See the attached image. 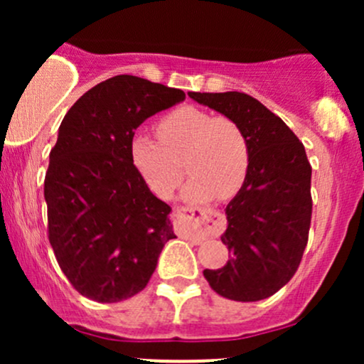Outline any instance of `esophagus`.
I'll return each mask as SVG.
<instances>
[{"instance_id":"esophagus-1","label":"esophagus","mask_w":364,"mask_h":364,"mask_svg":"<svg viewBox=\"0 0 364 364\" xmlns=\"http://www.w3.org/2000/svg\"><path fill=\"white\" fill-rule=\"evenodd\" d=\"M224 229V215L210 208L179 207L178 208V231L179 235L195 241L219 235Z\"/></svg>"}]
</instances>
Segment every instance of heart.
<instances>
[{
	"instance_id": "1",
	"label": "heart",
	"mask_w": 364,
	"mask_h": 364,
	"mask_svg": "<svg viewBox=\"0 0 364 364\" xmlns=\"http://www.w3.org/2000/svg\"><path fill=\"white\" fill-rule=\"evenodd\" d=\"M159 140L136 133L129 161L152 193L169 198L183 179L181 161L191 178L183 188L186 200L232 198L250 169V144L232 118L185 106L157 123Z\"/></svg>"
}]
</instances>
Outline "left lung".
Instances as JSON below:
<instances>
[{
    "label": "left lung",
    "mask_w": 364,
    "mask_h": 364,
    "mask_svg": "<svg viewBox=\"0 0 364 364\" xmlns=\"http://www.w3.org/2000/svg\"><path fill=\"white\" fill-rule=\"evenodd\" d=\"M191 99L232 118L250 144V169L225 207L220 240L231 260L203 270L217 294L260 301L286 286L301 263L311 223V166L284 121L245 92H190Z\"/></svg>",
    "instance_id": "8db88e82"
}]
</instances>
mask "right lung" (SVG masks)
Here are the masks:
<instances>
[{
  "label": "right lung",
  "mask_w": 364,
  "mask_h": 364,
  "mask_svg": "<svg viewBox=\"0 0 364 364\" xmlns=\"http://www.w3.org/2000/svg\"><path fill=\"white\" fill-rule=\"evenodd\" d=\"M185 92L118 75L92 87L61 121L44 179L48 236L70 284L118 303L145 289L173 240L171 207L129 161L135 129Z\"/></svg>",
  "instance_id": "1"
}]
</instances>
